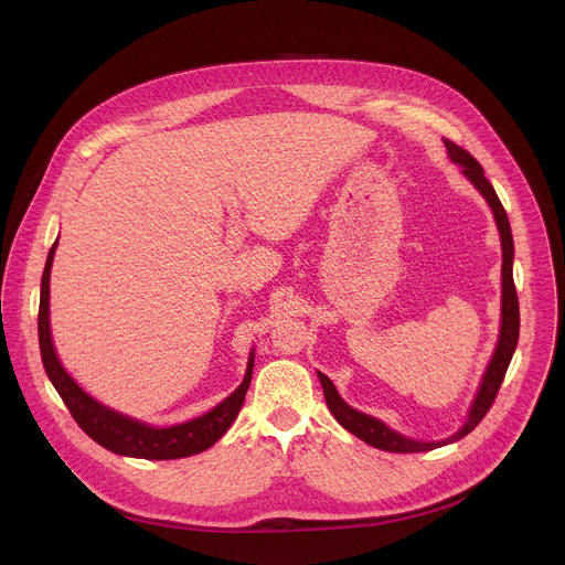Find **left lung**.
<instances>
[{
	"label": "left lung",
	"instance_id": "8db88e82",
	"mask_svg": "<svg viewBox=\"0 0 565 565\" xmlns=\"http://www.w3.org/2000/svg\"><path fill=\"white\" fill-rule=\"evenodd\" d=\"M446 151L450 163L460 166L462 174L473 183L476 191L486 198L488 206L492 209V216L499 230V238H501V321H499V338H497V347L492 352V359L482 372V380L478 384V391L471 399L469 412H467V420L465 425L458 429V433H452L446 439L439 441H423V439H412L399 435L397 429L388 427L384 420L374 418L370 414H363L359 409H354L352 405H347V402L340 397L338 388L333 386V382L327 377L324 372H317V377L321 382V388H324V397H327V405L333 414V418L347 429V433H352L354 437L363 439L365 444L374 446V448H382L388 452H425V450H435L441 448L446 444L452 441H460L462 437H467L471 429L486 418V414L490 412L492 402L499 393V386L505 377V370L510 365V359L515 354V347H518V338H520V303H518V291H515V280H513V257H515V246H513V232H510V223L505 216V209L501 206L492 183L486 179V172H482L478 160L467 153L462 147H458L450 140H444Z\"/></svg>",
	"mask_w": 565,
	"mask_h": 565
}]
</instances>
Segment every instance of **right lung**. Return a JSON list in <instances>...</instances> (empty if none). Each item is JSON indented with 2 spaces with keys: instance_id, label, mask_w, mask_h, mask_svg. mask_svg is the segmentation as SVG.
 <instances>
[{
  "instance_id": "right-lung-1",
  "label": "right lung",
  "mask_w": 565,
  "mask_h": 565,
  "mask_svg": "<svg viewBox=\"0 0 565 565\" xmlns=\"http://www.w3.org/2000/svg\"><path fill=\"white\" fill-rule=\"evenodd\" d=\"M60 238L52 244L43 278H41V301H39V344H41V361L45 367L47 380L57 388L64 405L73 414L75 423L85 429V433L100 444L103 448L113 450L124 458H140V460H179L191 458L216 444L234 423V418L244 405V397L248 393L253 380V365H255V349L248 354V365L244 382H241L234 393H230L216 407L209 409L202 416L191 420H183L177 425H149L132 416H126L113 407L103 405L96 397H92L83 386H79L66 367L62 365L55 342H52L50 331V271L52 259H55Z\"/></svg>"
}]
</instances>
